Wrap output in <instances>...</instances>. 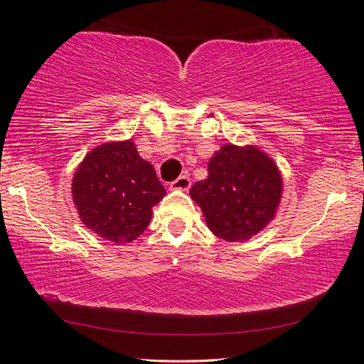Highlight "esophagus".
Masks as SVG:
<instances>
[{"instance_id":"obj_1","label":"esophagus","mask_w":364,"mask_h":364,"mask_svg":"<svg viewBox=\"0 0 364 364\" xmlns=\"http://www.w3.org/2000/svg\"><path fill=\"white\" fill-rule=\"evenodd\" d=\"M170 188L180 189V191H188V189L191 188V180H189V176L183 175L180 178H176V180L170 184Z\"/></svg>"}]
</instances>
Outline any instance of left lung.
I'll list each match as a JSON object with an SVG mask.
<instances>
[{
    "label": "left lung",
    "mask_w": 364,
    "mask_h": 364,
    "mask_svg": "<svg viewBox=\"0 0 364 364\" xmlns=\"http://www.w3.org/2000/svg\"><path fill=\"white\" fill-rule=\"evenodd\" d=\"M208 173L189 194L218 237L244 242L272 221L282 196V176L264 151L223 145L209 161Z\"/></svg>",
    "instance_id": "obj_1"
}]
</instances>
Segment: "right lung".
Returning <instances> with one entry per match:
<instances>
[{
  "mask_svg": "<svg viewBox=\"0 0 364 364\" xmlns=\"http://www.w3.org/2000/svg\"><path fill=\"white\" fill-rule=\"evenodd\" d=\"M166 191L135 143L110 141L87 153L73 180L82 223L117 244L135 240L148 228L151 208Z\"/></svg>",
  "mask_w": 364,
  "mask_h": 364,
  "instance_id": "add662e5",
  "label": "right lung"
}]
</instances>
